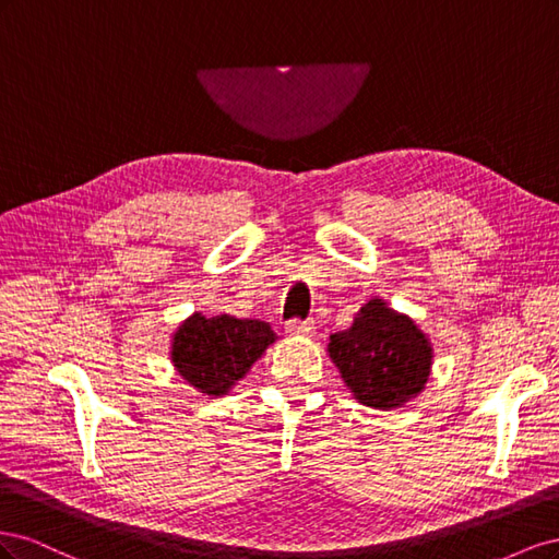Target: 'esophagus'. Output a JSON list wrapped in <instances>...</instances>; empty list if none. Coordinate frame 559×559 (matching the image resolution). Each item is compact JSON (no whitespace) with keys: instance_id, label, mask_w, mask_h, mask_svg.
<instances>
[{"instance_id":"1","label":"esophagus","mask_w":559,"mask_h":559,"mask_svg":"<svg viewBox=\"0 0 559 559\" xmlns=\"http://www.w3.org/2000/svg\"><path fill=\"white\" fill-rule=\"evenodd\" d=\"M286 333L298 335V337H308L314 333V321L312 319H292L286 324Z\"/></svg>"}]
</instances>
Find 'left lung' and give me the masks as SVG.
I'll return each instance as SVG.
<instances>
[{
    "mask_svg": "<svg viewBox=\"0 0 559 559\" xmlns=\"http://www.w3.org/2000/svg\"><path fill=\"white\" fill-rule=\"evenodd\" d=\"M329 357L359 403L376 411H392L425 389L433 347L408 314L368 300L347 331L333 333Z\"/></svg>",
    "mask_w": 559,
    "mask_h": 559,
    "instance_id": "obj_1",
    "label": "left lung"
}]
</instances>
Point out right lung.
Wrapping results in <instances>:
<instances>
[{
	"mask_svg": "<svg viewBox=\"0 0 559 559\" xmlns=\"http://www.w3.org/2000/svg\"><path fill=\"white\" fill-rule=\"evenodd\" d=\"M275 341L267 321L193 312L175 331L170 354L177 373L200 394L224 396Z\"/></svg>",
	"mask_w": 559,
	"mask_h": 559,
	"instance_id": "right-lung-1",
	"label": "right lung"
}]
</instances>
